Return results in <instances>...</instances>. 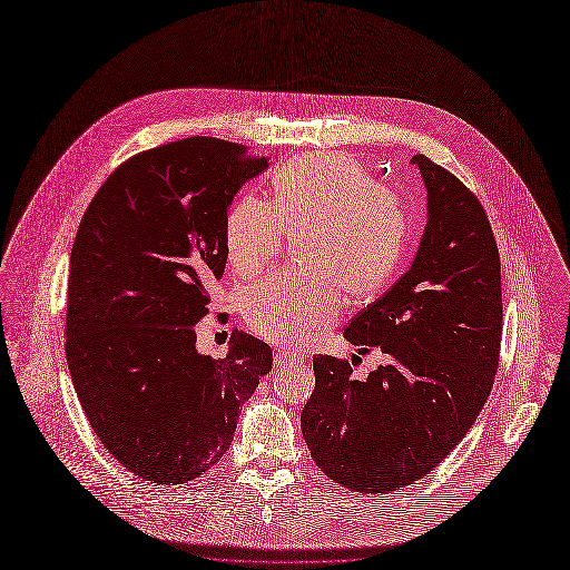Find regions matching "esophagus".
<instances>
[{
  "mask_svg": "<svg viewBox=\"0 0 570 570\" xmlns=\"http://www.w3.org/2000/svg\"><path fill=\"white\" fill-rule=\"evenodd\" d=\"M274 361H276V367H281V365H289V363H301L303 356L298 352H292V350H281L274 356Z\"/></svg>",
  "mask_w": 570,
  "mask_h": 570,
  "instance_id": "34e87169",
  "label": "esophagus"
}]
</instances>
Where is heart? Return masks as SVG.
I'll use <instances>...</instances> for the list:
<instances>
[{
	"label": "heart",
	"mask_w": 570,
	"mask_h": 570,
	"mask_svg": "<svg viewBox=\"0 0 570 570\" xmlns=\"http://www.w3.org/2000/svg\"><path fill=\"white\" fill-rule=\"evenodd\" d=\"M283 234L301 238L305 269L249 287L243 314L263 338L301 345L338 318L341 287L367 296L390 278L403 249L405 209L354 156L307 154L274 176V207L243 198L229 209L225 243L234 272L245 278L265 272Z\"/></svg>",
	"instance_id": "obj_1"
}]
</instances>
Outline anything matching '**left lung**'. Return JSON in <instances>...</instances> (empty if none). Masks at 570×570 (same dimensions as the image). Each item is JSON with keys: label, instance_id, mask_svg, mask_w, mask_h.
Masks as SVG:
<instances>
[{"label": "left lung", "instance_id": "left-lung-1", "mask_svg": "<svg viewBox=\"0 0 570 570\" xmlns=\"http://www.w3.org/2000/svg\"><path fill=\"white\" fill-rule=\"evenodd\" d=\"M410 163L428 194L419 249L343 334L390 361L356 381L350 363L316 356L301 412L312 459L354 492L401 490L439 465L479 416L499 363L501 263L483 207L425 156Z\"/></svg>", "mask_w": 570, "mask_h": 570}]
</instances>
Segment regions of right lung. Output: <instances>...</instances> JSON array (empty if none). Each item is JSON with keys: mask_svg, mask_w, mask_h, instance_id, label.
I'll use <instances>...</instances> for the list:
<instances>
[{"mask_svg": "<svg viewBox=\"0 0 570 570\" xmlns=\"http://www.w3.org/2000/svg\"><path fill=\"white\" fill-rule=\"evenodd\" d=\"M267 156L187 138L120 165L91 200L73 249L67 361L105 448L151 483H187L232 445L272 350L234 332L227 356L196 350L209 285L227 263L234 196Z\"/></svg>", "mask_w": 570, "mask_h": 570, "instance_id": "obj_1", "label": "right lung"}]
</instances>
